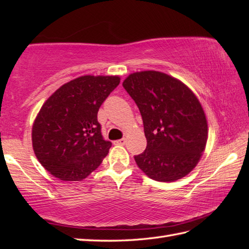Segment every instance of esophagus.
Here are the masks:
<instances>
[{"label": "esophagus", "instance_id": "34e87169", "mask_svg": "<svg viewBox=\"0 0 249 249\" xmlns=\"http://www.w3.org/2000/svg\"><path fill=\"white\" fill-rule=\"evenodd\" d=\"M115 144H120V145H124L125 143H126V139L125 138H122V139H119V140H116L115 142H114Z\"/></svg>", "mask_w": 249, "mask_h": 249}]
</instances>
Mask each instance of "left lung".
Segmentation results:
<instances>
[{"label": "left lung", "instance_id": "left-lung-1", "mask_svg": "<svg viewBox=\"0 0 249 249\" xmlns=\"http://www.w3.org/2000/svg\"><path fill=\"white\" fill-rule=\"evenodd\" d=\"M123 87L138 106L146 149L137 165L158 182L184 178L199 162L208 141V121L199 99L186 84L165 72H133Z\"/></svg>", "mask_w": 249, "mask_h": 249}]
</instances>
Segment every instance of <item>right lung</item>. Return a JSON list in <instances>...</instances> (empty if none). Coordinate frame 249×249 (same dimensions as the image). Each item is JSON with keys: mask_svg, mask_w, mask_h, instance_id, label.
<instances>
[{"mask_svg": "<svg viewBox=\"0 0 249 249\" xmlns=\"http://www.w3.org/2000/svg\"><path fill=\"white\" fill-rule=\"evenodd\" d=\"M119 76L86 75L63 84L41 106L32 127L37 160L62 181H81L107 156L97 112Z\"/></svg>", "mask_w": 249, "mask_h": 249, "instance_id": "obj_1", "label": "right lung"}]
</instances>
